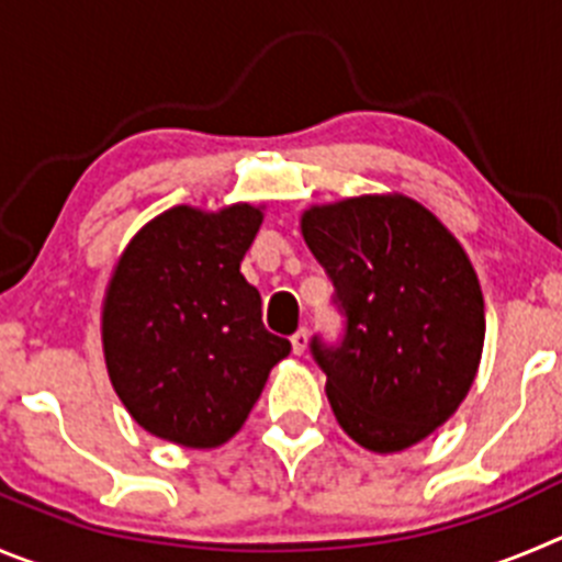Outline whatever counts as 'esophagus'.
<instances>
[{
    "instance_id": "obj_1",
    "label": "esophagus",
    "mask_w": 562,
    "mask_h": 562,
    "mask_svg": "<svg viewBox=\"0 0 562 562\" xmlns=\"http://www.w3.org/2000/svg\"><path fill=\"white\" fill-rule=\"evenodd\" d=\"M291 346H293V355H305L307 352V329H296L291 335Z\"/></svg>"
}]
</instances>
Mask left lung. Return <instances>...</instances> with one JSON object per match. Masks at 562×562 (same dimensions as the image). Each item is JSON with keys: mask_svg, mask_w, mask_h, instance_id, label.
<instances>
[{"mask_svg": "<svg viewBox=\"0 0 562 562\" xmlns=\"http://www.w3.org/2000/svg\"><path fill=\"white\" fill-rule=\"evenodd\" d=\"M299 227L346 313L338 349L313 340L340 429L376 454L416 447L480 369L485 302L469 255L405 193L311 204Z\"/></svg>", "mask_w": 562, "mask_h": 562, "instance_id": "obj_1", "label": "left lung"}]
</instances>
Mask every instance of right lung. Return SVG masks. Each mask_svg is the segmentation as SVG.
<instances>
[{
  "label": "right lung",
  "instance_id": "1",
  "mask_svg": "<svg viewBox=\"0 0 562 562\" xmlns=\"http://www.w3.org/2000/svg\"><path fill=\"white\" fill-rule=\"evenodd\" d=\"M263 204H177L130 238L102 299L113 391L149 435L186 449L227 443L291 344L263 327L240 260Z\"/></svg>",
  "mask_w": 562,
  "mask_h": 562
}]
</instances>
